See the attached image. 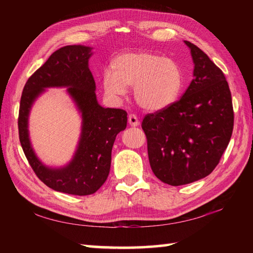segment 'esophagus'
Instances as JSON below:
<instances>
[{"mask_svg":"<svg viewBox=\"0 0 253 253\" xmlns=\"http://www.w3.org/2000/svg\"><path fill=\"white\" fill-rule=\"evenodd\" d=\"M128 124H129L131 127L139 126L138 117L135 114H129V115H128Z\"/></svg>","mask_w":253,"mask_h":253,"instance_id":"34e87169","label":"esophagus"}]
</instances>
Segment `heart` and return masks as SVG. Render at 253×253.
Returning <instances> with one entry per match:
<instances>
[{
	"instance_id": "obj_1",
	"label": "heart",
	"mask_w": 253,
	"mask_h": 253,
	"mask_svg": "<svg viewBox=\"0 0 253 253\" xmlns=\"http://www.w3.org/2000/svg\"><path fill=\"white\" fill-rule=\"evenodd\" d=\"M112 73L103 75V88L112 98H120L133 85V99L142 109L157 112L168 109L178 99L182 74L178 64L157 53H123L111 64Z\"/></svg>"
}]
</instances>
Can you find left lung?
Here are the masks:
<instances>
[{
  "instance_id": "left-lung-1",
  "label": "left lung",
  "mask_w": 253,
  "mask_h": 253,
  "mask_svg": "<svg viewBox=\"0 0 253 253\" xmlns=\"http://www.w3.org/2000/svg\"><path fill=\"white\" fill-rule=\"evenodd\" d=\"M193 79L181 98L144 116L149 162L170 186L190 184L211 174L226 150L234 128L232 94L223 72L189 41Z\"/></svg>"
}]
</instances>
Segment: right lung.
Wrapping results in <instances>:
<instances>
[{"mask_svg": "<svg viewBox=\"0 0 253 253\" xmlns=\"http://www.w3.org/2000/svg\"><path fill=\"white\" fill-rule=\"evenodd\" d=\"M92 47L66 45L55 51L31 75L23 90L18 115L21 148L36 175L51 189L68 195H92L104 184L111 169L112 148L117 133L127 126V112L104 109L96 100L95 83L88 67ZM67 86L82 113V133L73 160L53 169L37 159L31 147L28 117L35 99L45 87Z\"/></svg>", "mask_w": 253, "mask_h": 253, "instance_id": "right-lung-1", "label": "right lung"}]
</instances>
